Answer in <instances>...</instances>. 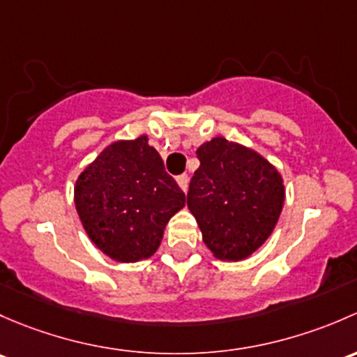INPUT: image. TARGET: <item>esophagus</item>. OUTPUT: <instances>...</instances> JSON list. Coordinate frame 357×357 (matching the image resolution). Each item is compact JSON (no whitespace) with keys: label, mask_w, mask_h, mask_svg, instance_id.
Returning a JSON list of instances; mask_svg holds the SVG:
<instances>
[{"label":"esophagus","mask_w":357,"mask_h":357,"mask_svg":"<svg viewBox=\"0 0 357 357\" xmlns=\"http://www.w3.org/2000/svg\"><path fill=\"white\" fill-rule=\"evenodd\" d=\"M177 183L180 185V189H182L183 192H185L187 187H189V175H187V174L178 175V177H177Z\"/></svg>","instance_id":"obj_1"}]
</instances>
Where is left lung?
Wrapping results in <instances>:
<instances>
[{
  "label": "left lung",
  "instance_id": "8db88e82",
  "mask_svg": "<svg viewBox=\"0 0 357 357\" xmlns=\"http://www.w3.org/2000/svg\"><path fill=\"white\" fill-rule=\"evenodd\" d=\"M199 168L187 192L209 251L220 259L251 256L270 237L284 206V183L263 156L223 137L197 148Z\"/></svg>",
  "mask_w": 357,
  "mask_h": 357
}]
</instances>
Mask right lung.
<instances>
[{"label": "right lung", "instance_id": "1", "mask_svg": "<svg viewBox=\"0 0 357 357\" xmlns=\"http://www.w3.org/2000/svg\"><path fill=\"white\" fill-rule=\"evenodd\" d=\"M183 204L185 194L146 135L113 142L75 183V208L87 235L122 263L153 256L168 220Z\"/></svg>", "mask_w": 357, "mask_h": 357}]
</instances>
